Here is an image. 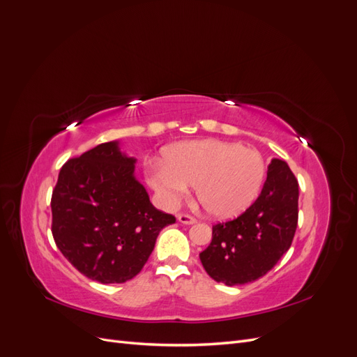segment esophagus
I'll list each match as a JSON object with an SVG mask.
<instances>
[{"label":"esophagus","instance_id":"34e87169","mask_svg":"<svg viewBox=\"0 0 357 357\" xmlns=\"http://www.w3.org/2000/svg\"><path fill=\"white\" fill-rule=\"evenodd\" d=\"M177 219H178V222L185 223V225H193V223L197 222V219H195V218H192L190 214H186V213H181V214H178V215H177Z\"/></svg>","mask_w":357,"mask_h":357}]
</instances>
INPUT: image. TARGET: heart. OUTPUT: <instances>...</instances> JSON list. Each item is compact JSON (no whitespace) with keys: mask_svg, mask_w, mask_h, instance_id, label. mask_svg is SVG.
I'll list each match as a JSON object with an SVG mask.
<instances>
[{"mask_svg":"<svg viewBox=\"0 0 357 357\" xmlns=\"http://www.w3.org/2000/svg\"><path fill=\"white\" fill-rule=\"evenodd\" d=\"M164 164L150 165L147 178L168 207L195 188L205 213L226 219L240 214L259 195L266 176L264 156L255 149L220 139L177 143L164 149Z\"/></svg>","mask_w":357,"mask_h":357,"instance_id":"1","label":"heart"}]
</instances>
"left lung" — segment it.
<instances>
[{
	"instance_id": "left-lung-1",
	"label": "left lung",
	"mask_w": 357,
	"mask_h": 357,
	"mask_svg": "<svg viewBox=\"0 0 357 357\" xmlns=\"http://www.w3.org/2000/svg\"><path fill=\"white\" fill-rule=\"evenodd\" d=\"M299 186L284 160L273 159L261 195L238 218L213 225L201 264L226 286L252 283L289 250L298 226Z\"/></svg>"
}]
</instances>
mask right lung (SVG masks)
I'll return each mask as SVG.
<instances>
[{
  "label": "right lung",
  "mask_w": 357,
  "mask_h": 357,
  "mask_svg": "<svg viewBox=\"0 0 357 357\" xmlns=\"http://www.w3.org/2000/svg\"><path fill=\"white\" fill-rule=\"evenodd\" d=\"M134 158L102 143L62 165L52 192V235L67 261L95 282L125 283L142 271L159 232L176 223L134 177Z\"/></svg>",
  "instance_id": "1"
}]
</instances>
